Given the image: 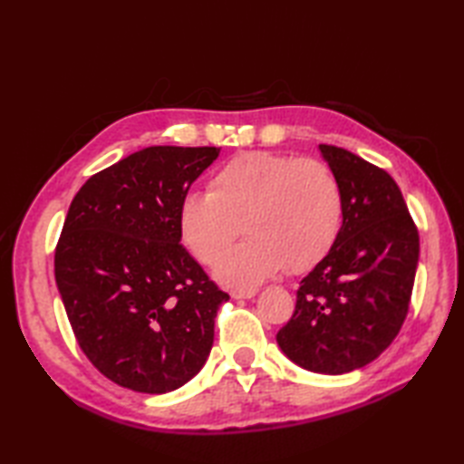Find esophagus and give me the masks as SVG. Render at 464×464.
<instances>
[{"label": "esophagus", "instance_id": "esophagus-1", "mask_svg": "<svg viewBox=\"0 0 464 464\" xmlns=\"http://www.w3.org/2000/svg\"><path fill=\"white\" fill-rule=\"evenodd\" d=\"M255 295H257V289H255V287H249V289L235 287V289H231L233 299H251V297H255Z\"/></svg>", "mask_w": 464, "mask_h": 464}]
</instances>
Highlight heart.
Returning <instances> with one entry per match:
<instances>
[{"label": "heart", "mask_w": 464, "mask_h": 464, "mask_svg": "<svg viewBox=\"0 0 464 464\" xmlns=\"http://www.w3.org/2000/svg\"><path fill=\"white\" fill-rule=\"evenodd\" d=\"M344 221L343 185L327 163L271 151H247L221 165L209 191H189L179 205L183 243L215 265L243 224L252 239L217 267V279L253 287L287 267L301 273L337 243Z\"/></svg>", "instance_id": "obj_1"}]
</instances>
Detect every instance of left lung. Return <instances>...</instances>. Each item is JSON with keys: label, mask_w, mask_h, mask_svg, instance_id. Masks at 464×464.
<instances>
[{"label": "left lung", "mask_w": 464, "mask_h": 464, "mask_svg": "<svg viewBox=\"0 0 464 464\" xmlns=\"http://www.w3.org/2000/svg\"><path fill=\"white\" fill-rule=\"evenodd\" d=\"M344 193L337 243L297 289L277 343L299 367L343 374L374 361L407 319L419 231L392 177L343 147L319 145Z\"/></svg>", "instance_id": "8db88e82"}]
</instances>
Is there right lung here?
<instances>
[{"label":"right lung","mask_w":464,"mask_h":464,"mask_svg":"<svg viewBox=\"0 0 464 464\" xmlns=\"http://www.w3.org/2000/svg\"><path fill=\"white\" fill-rule=\"evenodd\" d=\"M219 147L155 145L92 175L55 247V283L103 377L161 395L201 371L229 295L181 241L179 205Z\"/></svg>","instance_id":"1"}]
</instances>
